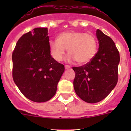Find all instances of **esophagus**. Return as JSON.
<instances>
[{
  "label": "esophagus",
  "instance_id": "obj_1",
  "mask_svg": "<svg viewBox=\"0 0 131 131\" xmlns=\"http://www.w3.org/2000/svg\"><path fill=\"white\" fill-rule=\"evenodd\" d=\"M71 68V67L69 66H68V65H66V66H65V68H66V69H69V68Z\"/></svg>",
  "mask_w": 131,
  "mask_h": 131
}]
</instances>
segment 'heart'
Segmentation results:
<instances>
[{
	"instance_id": "heart-1",
	"label": "heart",
	"mask_w": 131,
	"mask_h": 131,
	"mask_svg": "<svg viewBox=\"0 0 131 131\" xmlns=\"http://www.w3.org/2000/svg\"><path fill=\"white\" fill-rule=\"evenodd\" d=\"M97 39L91 33L71 31L60 33L57 40L49 42V49L53 58L60 62L64 57L66 49L69 54V60L79 64L90 62L97 52Z\"/></svg>"
}]
</instances>
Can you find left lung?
<instances>
[{
  "mask_svg": "<svg viewBox=\"0 0 131 131\" xmlns=\"http://www.w3.org/2000/svg\"><path fill=\"white\" fill-rule=\"evenodd\" d=\"M99 48L95 56L83 66L73 67L75 91L81 100L96 103L107 96L118 81L119 50L110 37L97 29Z\"/></svg>",
  "mask_w": 131,
  "mask_h": 131,
  "instance_id": "8db88e82",
  "label": "left lung"
}]
</instances>
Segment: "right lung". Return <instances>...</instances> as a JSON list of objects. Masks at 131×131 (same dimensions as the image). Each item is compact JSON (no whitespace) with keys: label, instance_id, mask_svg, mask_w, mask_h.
<instances>
[{"label":"right lung","instance_id":"obj_1","mask_svg":"<svg viewBox=\"0 0 131 131\" xmlns=\"http://www.w3.org/2000/svg\"><path fill=\"white\" fill-rule=\"evenodd\" d=\"M12 77L29 100L44 102L55 95L64 66L50 55L47 27L23 35L12 52Z\"/></svg>","mask_w":131,"mask_h":131}]
</instances>
